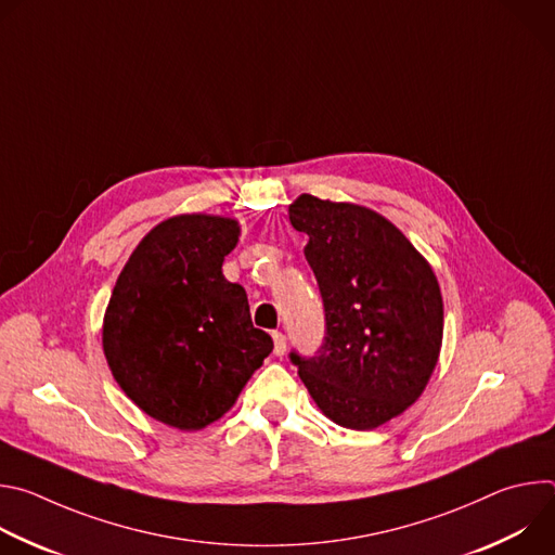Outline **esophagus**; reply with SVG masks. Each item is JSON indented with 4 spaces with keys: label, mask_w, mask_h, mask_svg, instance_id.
I'll use <instances>...</instances> for the list:
<instances>
[{
    "label": "esophagus",
    "mask_w": 555,
    "mask_h": 555,
    "mask_svg": "<svg viewBox=\"0 0 555 555\" xmlns=\"http://www.w3.org/2000/svg\"><path fill=\"white\" fill-rule=\"evenodd\" d=\"M272 340H274V353H276V356H285L287 338H285L281 332H274V334H272Z\"/></svg>",
    "instance_id": "obj_1"
}]
</instances>
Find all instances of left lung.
Instances as JSON below:
<instances>
[{"label":"left lung","mask_w":555,"mask_h":555,"mask_svg":"<svg viewBox=\"0 0 555 555\" xmlns=\"http://www.w3.org/2000/svg\"><path fill=\"white\" fill-rule=\"evenodd\" d=\"M289 221L309 242L327 336L300 360L311 400L334 424L373 430L400 417L426 390L443 343V298L426 257L373 208L296 197Z\"/></svg>","instance_id":"obj_1"}]
</instances>
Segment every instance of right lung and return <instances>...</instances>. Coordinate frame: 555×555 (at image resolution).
<instances>
[{"label":"right lung","instance_id":"add662e5","mask_svg":"<svg viewBox=\"0 0 555 555\" xmlns=\"http://www.w3.org/2000/svg\"><path fill=\"white\" fill-rule=\"evenodd\" d=\"M240 234L234 217L208 212L153 225L103 315V353L122 392L184 433L221 420L272 351L253 325L246 289L221 272Z\"/></svg>","mask_w":555,"mask_h":555}]
</instances>
